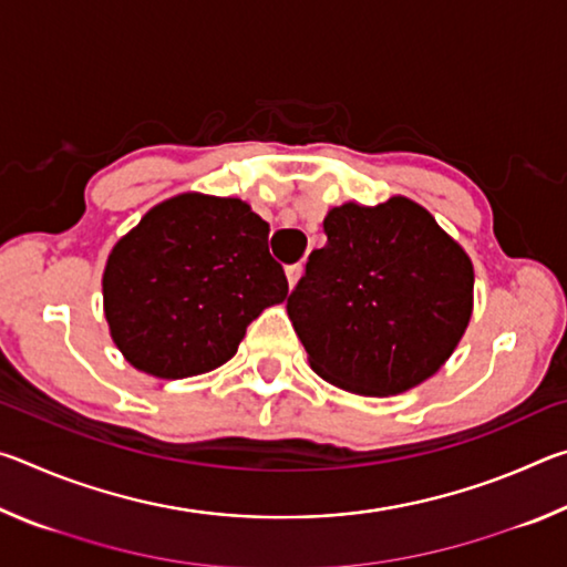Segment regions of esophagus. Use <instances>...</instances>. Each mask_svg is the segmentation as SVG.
Instances as JSON below:
<instances>
[{
    "mask_svg": "<svg viewBox=\"0 0 567 567\" xmlns=\"http://www.w3.org/2000/svg\"><path fill=\"white\" fill-rule=\"evenodd\" d=\"M285 275H287V282H290V287H295L297 280H300V277H302V265H300V262L290 265V267H287V270H285Z\"/></svg>",
    "mask_w": 567,
    "mask_h": 567,
    "instance_id": "34e87169",
    "label": "esophagus"
}]
</instances>
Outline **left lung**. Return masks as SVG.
<instances>
[{
  "mask_svg": "<svg viewBox=\"0 0 567 567\" xmlns=\"http://www.w3.org/2000/svg\"><path fill=\"white\" fill-rule=\"evenodd\" d=\"M287 297L297 338L322 380L388 398L443 368L473 315V262L425 207L390 197L324 217Z\"/></svg>",
  "mask_w": 567,
  "mask_h": 567,
  "instance_id": "1",
  "label": "left lung"
}]
</instances>
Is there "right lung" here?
Returning a JSON list of instances; mask_svg holds the SVG:
<instances>
[{"label": "right lung", "mask_w": 567, "mask_h": 567, "mask_svg": "<svg viewBox=\"0 0 567 567\" xmlns=\"http://www.w3.org/2000/svg\"><path fill=\"white\" fill-rule=\"evenodd\" d=\"M270 225L235 197L165 199L112 247L104 318L124 360L162 380L203 375L237 352L247 324L287 297Z\"/></svg>", "instance_id": "add662e5"}]
</instances>
